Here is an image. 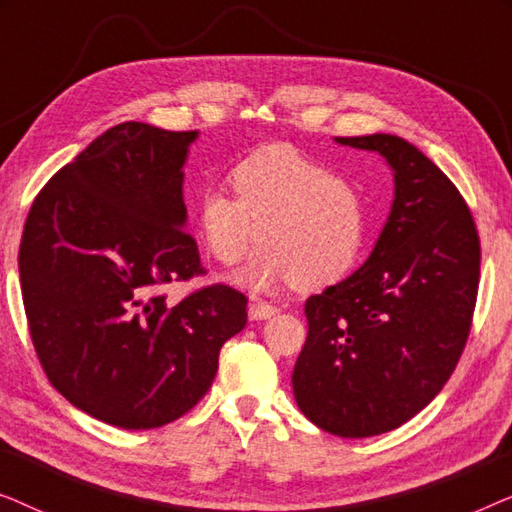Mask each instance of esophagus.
Here are the masks:
<instances>
[{
  "label": "esophagus",
  "instance_id": "34e87169",
  "mask_svg": "<svg viewBox=\"0 0 512 512\" xmlns=\"http://www.w3.org/2000/svg\"><path fill=\"white\" fill-rule=\"evenodd\" d=\"M277 314V307L270 305V303H263V300H254V303L249 305V319L251 321H263V319H270Z\"/></svg>",
  "mask_w": 512,
  "mask_h": 512
}]
</instances>
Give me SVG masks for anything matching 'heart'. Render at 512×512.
Segmentation results:
<instances>
[{"mask_svg": "<svg viewBox=\"0 0 512 512\" xmlns=\"http://www.w3.org/2000/svg\"><path fill=\"white\" fill-rule=\"evenodd\" d=\"M232 195L205 191L195 221L209 254L240 263L251 244H263L235 275L254 291L293 279L324 286L356 263L366 237V202L354 181L286 144H272L240 160L228 174Z\"/></svg>", "mask_w": 512, "mask_h": 512, "instance_id": "heart-1", "label": "heart"}]
</instances>
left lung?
I'll return each mask as SVG.
<instances>
[{
	"label": "left lung",
	"instance_id": "left-lung-1",
	"mask_svg": "<svg viewBox=\"0 0 512 512\" xmlns=\"http://www.w3.org/2000/svg\"><path fill=\"white\" fill-rule=\"evenodd\" d=\"M335 142L380 153L394 172V200L366 263L307 298L310 331L291 382L312 424L368 438L424 410L457 368L480 242L464 198L415 144L384 132Z\"/></svg>",
	"mask_w": 512,
	"mask_h": 512
}]
</instances>
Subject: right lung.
Here are the masks:
<instances>
[{"mask_svg": "<svg viewBox=\"0 0 512 512\" xmlns=\"http://www.w3.org/2000/svg\"><path fill=\"white\" fill-rule=\"evenodd\" d=\"M198 135L118 123L41 188L25 221L20 289L41 366L74 408L121 429L186 415L247 324V298L230 286L179 303L158 293L202 272L184 230Z\"/></svg>", "mask_w": 512, "mask_h": 512, "instance_id": "1", "label": "right lung"}]
</instances>
